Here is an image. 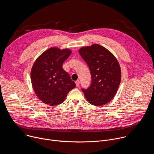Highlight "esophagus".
Listing matches in <instances>:
<instances>
[{
	"instance_id": "1",
	"label": "esophagus",
	"mask_w": 154,
	"mask_h": 154,
	"mask_svg": "<svg viewBox=\"0 0 154 154\" xmlns=\"http://www.w3.org/2000/svg\"><path fill=\"white\" fill-rule=\"evenodd\" d=\"M75 85H76V86H79V85H80V81L79 80H77L75 82Z\"/></svg>"
}]
</instances>
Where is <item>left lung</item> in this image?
<instances>
[{"mask_svg": "<svg viewBox=\"0 0 154 154\" xmlns=\"http://www.w3.org/2000/svg\"><path fill=\"white\" fill-rule=\"evenodd\" d=\"M79 52L88 66L91 83L82 88L87 101L93 105L108 103L115 96L121 79V71L116 57L104 47L94 44L79 49Z\"/></svg>", "mask_w": 154, "mask_h": 154, "instance_id": "left-lung-1", "label": "left lung"}]
</instances>
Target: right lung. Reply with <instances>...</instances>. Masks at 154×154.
<instances>
[{"label": "right lung", "mask_w": 154, "mask_h": 154, "mask_svg": "<svg viewBox=\"0 0 154 154\" xmlns=\"http://www.w3.org/2000/svg\"><path fill=\"white\" fill-rule=\"evenodd\" d=\"M71 52L67 49L51 48L35 61L31 70L32 84L36 95L43 103L51 106L61 104L75 87L69 74L62 68Z\"/></svg>", "instance_id": "right-lung-1"}]
</instances>
